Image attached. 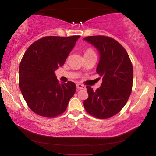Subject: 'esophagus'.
I'll use <instances>...</instances> for the list:
<instances>
[{"label": "esophagus", "instance_id": "esophagus-1", "mask_svg": "<svg viewBox=\"0 0 156 156\" xmlns=\"http://www.w3.org/2000/svg\"><path fill=\"white\" fill-rule=\"evenodd\" d=\"M76 87H77V89H85V86H83V85H82V84H80V83H78L76 85Z\"/></svg>", "mask_w": 156, "mask_h": 156}]
</instances>
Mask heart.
Segmentation results:
<instances>
[{"label":"heart","instance_id":"b5f03b06","mask_svg":"<svg viewBox=\"0 0 156 156\" xmlns=\"http://www.w3.org/2000/svg\"><path fill=\"white\" fill-rule=\"evenodd\" d=\"M94 53V51H93L92 48H88V49H87L85 51V53H84V55L86 54H89V53Z\"/></svg>","mask_w":156,"mask_h":156}]
</instances>
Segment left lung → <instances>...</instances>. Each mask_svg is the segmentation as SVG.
Returning <instances> with one entry per match:
<instances>
[{
    "mask_svg": "<svg viewBox=\"0 0 156 156\" xmlns=\"http://www.w3.org/2000/svg\"><path fill=\"white\" fill-rule=\"evenodd\" d=\"M83 39L99 51L96 71L103 80L96 91L87 87L89 98L83 101L84 108L93 117L107 119L120 112L128 102L133 87V65L127 51L115 39L106 36Z\"/></svg>",
    "mask_w": 156,
    "mask_h": 156,
    "instance_id": "obj_1",
    "label": "left lung"
}]
</instances>
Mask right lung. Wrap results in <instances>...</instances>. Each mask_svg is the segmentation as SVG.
<instances>
[{"mask_svg": "<svg viewBox=\"0 0 156 156\" xmlns=\"http://www.w3.org/2000/svg\"><path fill=\"white\" fill-rule=\"evenodd\" d=\"M80 36H48L38 39L27 49L19 67V86L27 105L44 117L63 114L74 95L72 81L60 83L55 70L64 64Z\"/></svg>", "mask_w": 156, "mask_h": 156, "instance_id": "add662e5", "label": "right lung"}]
</instances>
